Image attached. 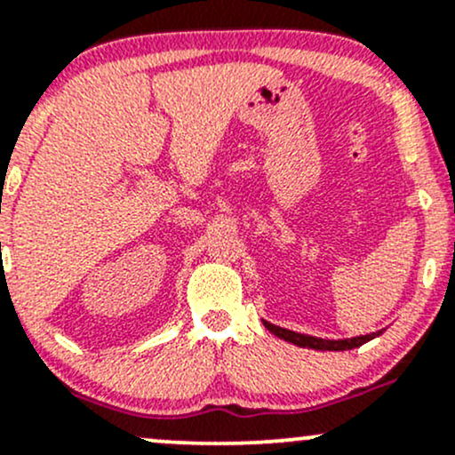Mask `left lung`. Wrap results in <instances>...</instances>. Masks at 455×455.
I'll return each mask as SVG.
<instances>
[{
  "instance_id": "1",
  "label": "left lung",
  "mask_w": 455,
  "mask_h": 455,
  "mask_svg": "<svg viewBox=\"0 0 455 455\" xmlns=\"http://www.w3.org/2000/svg\"><path fill=\"white\" fill-rule=\"evenodd\" d=\"M265 327L271 334H275L277 339H284L288 343L297 345V347H307V349H316V351H347V349H355V347L369 343L373 340L375 336L382 334L384 330L379 331H371V334L364 336H354V339H339V340H330V339H316V336H307V334H299V331L292 330H284L280 325H273L268 321H262Z\"/></svg>"
}]
</instances>
